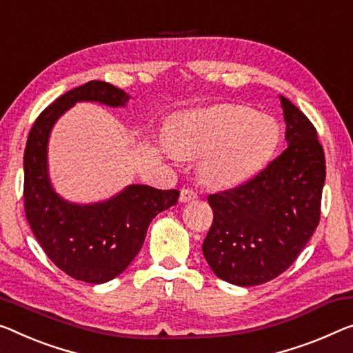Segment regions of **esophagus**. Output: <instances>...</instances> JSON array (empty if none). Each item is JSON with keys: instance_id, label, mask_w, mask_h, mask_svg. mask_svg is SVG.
<instances>
[{"instance_id": "34e87169", "label": "esophagus", "mask_w": 353, "mask_h": 353, "mask_svg": "<svg viewBox=\"0 0 353 353\" xmlns=\"http://www.w3.org/2000/svg\"><path fill=\"white\" fill-rule=\"evenodd\" d=\"M181 199L182 203H188V201H193V199H196V193H194L192 188H182L181 190Z\"/></svg>"}]
</instances>
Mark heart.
Listing matches in <instances>:
<instances>
[{
  "instance_id": "1",
  "label": "heart",
  "mask_w": 353,
  "mask_h": 353,
  "mask_svg": "<svg viewBox=\"0 0 353 353\" xmlns=\"http://www.w3.org/2000/svg\"><path fill=\"white\" fill-rule=\"evenodd\" d=\"M281 141L274 119L236 104H219L179 117L168 133L171 157L199 160V174L214 185H236L272 159Z\"/></svg>"
}]
</instances>
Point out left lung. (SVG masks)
Listing matches in <instances>:
<instances>
[{
	"label": "left lung",
	"instance_id": "obj_1",
	"mask_svg": "<svg viewBox=\"0 0 353 353\" xmlns=\"http://www.w3.org/2000/svg\"><path fill=\"white\" fill-rule=\"evenodd\" d=\"M281 98L287 149L244 185L209 194L214 222L203 255L233 285H261L298 259L320 220L325 154L317 131Z\"/></svg>",
	"mask_w": 353,
	"mask_h": 353
}]
</instances>
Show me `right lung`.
<instances>
[{
  "label": "right lung",
  "mask_w": 353,
  "mask_h": 353,
  "mask_svg": "<svg viewBox=\"0 0 353 353\" xmlns=\"http://www.w3.org/2000/svg\"><path fill=\"white\" fill-rule=\"evenodd\" d=\"M130 94L103 81H90L61 94L28 134L23 155L25 214L34 238L63 272L77 281L104 283L128 268L144 244L147 228L163 210L174 206L179 190L131 183L104 201L71 203L55 192L49 176L52 128L76 103L125 108Z\"/></svg>",
  "instance_id": "right-lung-1"
}]
</instances>
